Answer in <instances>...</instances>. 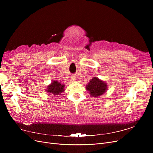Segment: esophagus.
Listing matches in <instances>:
<instances>
[{"label": "esophagus", "instance_id": "1", "mask_svg": "<svg viewBox=\"0 0 153 153\" xmlns=\"http://www.w3.org/2000/svg\"><path fill=\"white\" fill-rule=\"evenodd\" d=\"M71 80H72V81H76V77L75 76H71Z\"/></svg>", "mask_w": 153, "mask_h": 153}]
</instances>
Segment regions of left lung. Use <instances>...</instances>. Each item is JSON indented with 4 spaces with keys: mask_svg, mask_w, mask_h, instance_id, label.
<instances>
[{
    "mask_svg": "<svg viewBox=\"0 0 153 153\" xmlns=\"http://www.w3.org/2000/svg\"><path fill=\"white\" fill-rule=\"evenodd\" d=\"M86 90L89 91L92 97H99L105 93L107 89V84L100 80L99 78L94 77L86 85Z\"/></svg>",
    "mask_w": 153,
    "mask_h": 153,
    "instance_id": "left-lung-1",
    "label": "left lung"
}]
</instances>
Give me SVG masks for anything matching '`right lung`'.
<instances>
[{"label":"right lung","instance_id":"add662e5","mask_svg":"<svg viewBox=\"0 0 153 153\" xmlns=\"http://www.w3.org/2000/svg\"><path fill=\"white\" fill-rule=\"evenodd\" d=\"M64 85L58 81H54L47 87L46 92L51 95H59L64 91Z\"/></svg>","mask_w":153,"mask_h":153}]
</instances>
